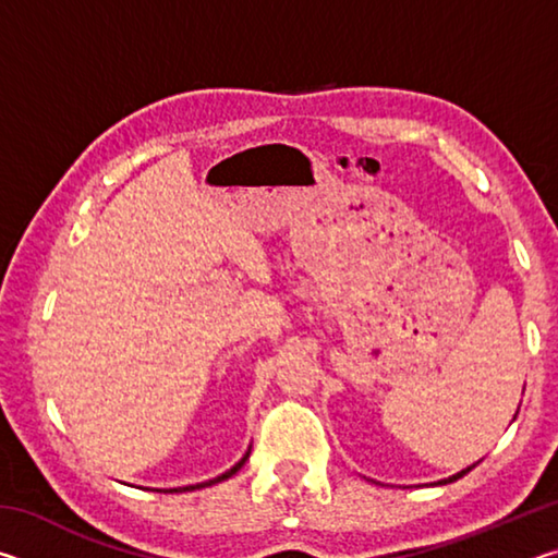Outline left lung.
Instances as JSON below:
<instances>
[{
	"label": "left lung",
	"mask_w": 558,
	"mask_h": 558,
	"mask_svg": "<svg viewBox=\"0 0 558 558\" xmlns=\"http://www.w3.org/2000/svg\"><path fill=\"white\" fill-rule=\"evenodd\" d=\"M514 418H517V415H514ZM475 465H477V462H475ZM475 465H470V468H465V470H460V472H456V475H452V477H448V480H440V483H438V485H448V483H456V480H460L462 475H468V472H470L472 468H475Z\"/></svg>",
	"instance_id": "8db88e82"
}]
</instances>
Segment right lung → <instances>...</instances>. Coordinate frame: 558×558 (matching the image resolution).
<instances>
[{
    "instance_id": "1",
    "label": "right lung",
    "mask_w": 558,
    "mask_h": 558,
    "mask_svg": "<svg viewBox=\"0 0 558 558\" xmlns=\"http://www.w3.org/2000/svg\"><path fill=\"white\" fill-rule=\"evenodd\" d=\"M248 460V452H245V456L235 462V465L231 468V470H226L223 475H219V477H214V480H209V483H199V485H186V487H174V489H169V493H192V489H202V487H211V485H216V483H221V480H229L231 475H235V472H239L241 468H243V462Z\"/></svg>"
}]
</instances>
